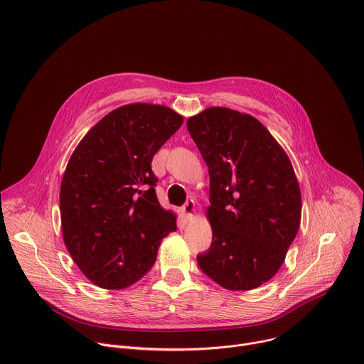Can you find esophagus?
Returning a JSON list of instances; mask_svg holds the SVG:
<instances>
[{"mask_svg": "<svg viewBox=\"0 0 364 364\" xmlns=\"http://www.w3.org/2000/svg\"><path fill=\"white\" fill-rule=\"evenodd\" d=\"M181 213L187 218V219H191L194 215H196V203L194 200H188L181 209Z\"/></svg>", "mask_w": 364, "mask_h": 364, "instance_id": "34e87169", "label": "esophagus"}]
</instances>
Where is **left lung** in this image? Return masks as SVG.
<instances>
[{"label":"left lung","mask_w":364,"mask_h":364,"mask_svg":"<svg viewBox=\"0 0 364 364\" xmlns=\"http://www.w3.org/2000/svg\"><path fill=\"white\" fill-rule=\"evenodd\" d=\"M209 168L212 246L200 269L229 291L264 285L282 267L301 223V190L291 160L249 114L213 107L187 119Z\"/></svg>","instance_id":"8db88e82"}]
</instances>
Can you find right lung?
Masks as SVG:
<instances>
[{
  "label": "right lung",
  "mask_w": 364,
  "mask_h": 364,
  "mask_svg": "<svg viewBox=\"0 0 364 364\" xmlns=\"http://www.w3.org/2000/svg\"><path fill=\"white\" fill-rule=\"evenodd\" d=\"M184 118L164 105L129 103L82 138L60 186L65 245L82 274L103 289H124L155 264L177 216L160 204L152 157Z\"/></svg>",
  "instance_id": "1"
}]
</instances>
